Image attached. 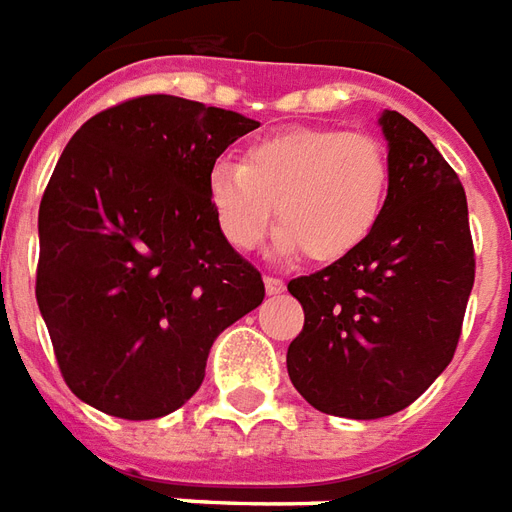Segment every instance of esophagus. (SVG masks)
Segmentation results:
<instances>
[{"instance_id":"1","label":"esophagus","mask_w":512,"mask_h":512,"mask_svg":"<svg viewBox=\"0 0 512 512\" xmlns=\"http://www.w3.org/2000/svg\"><path fill=\"white\" fill-rule=\"evenodd\" d=\"M265 292L268 295H279V292H284V282L276 279V276H265Z\"/></svg>"}]
</instances>
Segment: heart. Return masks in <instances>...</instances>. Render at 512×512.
<instances>
[{"label": "heart", "instance_id": "1", "mask_svg": "<svg viewBox=\"0 0 512 512\" xmlns=\"http://www.w3.org/2000/svg\"><path fill=\"white\" fill-rule=\"evenodd\" d=\"M389 179V152L378 136L300 126L252 142L241 163L220 158L209 169L206 195L233 249L260 247L276 206L279 252L333 263L376 230Z\"/></svg>", "mask_w": 512, "mask_h": 512}]
</instances>
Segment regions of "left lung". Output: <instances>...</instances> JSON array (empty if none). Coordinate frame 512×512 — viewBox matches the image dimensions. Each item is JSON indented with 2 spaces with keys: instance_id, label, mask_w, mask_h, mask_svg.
I'll use <instances>...</instances> for the list:
<instances>
[{
  "instance_id": "left-lung-1",
  "label": "left lung",
  "mask_w": 512,
  "mask_h": 512,
  "mask_svg": "<svg viewBox=\"0 0 512 512\" xmlns=\"http://www.w3.org/2000/svg\"><path fill=\"white\" fill-rule=\"evenodd\" d=\"M389 195L368 241L287 284L306 322L287 373L317 411H403L454 360L475 282L467 195L446 158L400 112L381 115Z\"/></svg>"
}]
</instances>
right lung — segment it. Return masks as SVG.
<instances>
[{
  "label": "right lung",
  "instance_id": "add662e5",
  "mask_svg": "<svg viewBox=\"0 0 512 512\" xmlns=\"http://www.w3.org/2000/svg\"><path fill=\"white\" fill-rule=\"evenodd\" d=\"M257 120L166 93L93 115L39 204L37 303L66 386L117 419H158L198 392L214 338L265 298L222 239L214 161Z\"/></svg>",
  "mask_w": 512,
  "mask_h": 512
}]
</instances>
